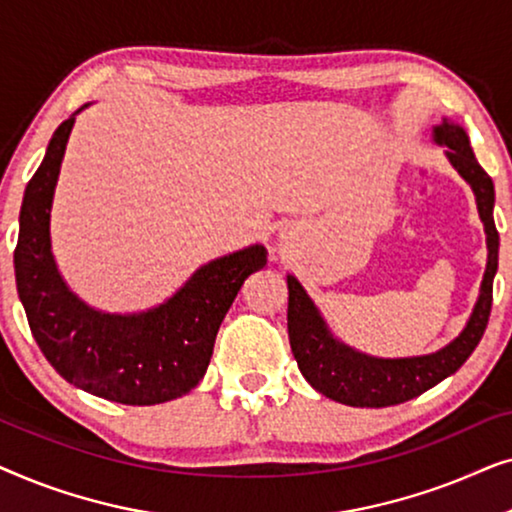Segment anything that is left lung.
<instances>
[{
  "label": "left lung",
  "instance_id": "1",
  "mask_svg": "<svg viewBox=\"0 0 512 512\" xmlns=\"http://www.w3.org/2000/svg\"><path fill=\"white\" fill-rule=\"evenodd\" d=\"M433 142L447 146L445 156L454 170L471 184L478 202V214L487 233V270L482 277L478 303L464 331L450 345L433 354L408 356V359H377V356L356 352L345 342L333 338L317 305L293 275L289 284V342L296 356L300 373L319 394L333 401L354 405V408H387L410 401L426 389L436 387L445 377L464 366L485 333L489 312H492V284L499 268V233L494 226V184L482 170L468 142L466 130L443 118L433 128Z\"/></svg>",
  "mask_w": 512,
  "mask_h": 512
}]
</instances>
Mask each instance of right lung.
<instances>
[{"label": "right lung", "instance_id": "1", "mask_svg": "<svg viewBox=\"0 0 512 512\" xmlns=\"http://www.w3.org/2000/svg\"><path fill=\"white\" fill-rule=\"evenodd\" d=\"M76 114L53 132L25 188L13 251L20 303L39 349L69 384L125 405L172 401L202 380L223 317L244 279L268 263V251L251 244L209 261L172 298L146 312L109 314L83 303L51 251L53 193Z\"/></svg>", "mask_w": 512, "mask_h": 512}]
</instances>
